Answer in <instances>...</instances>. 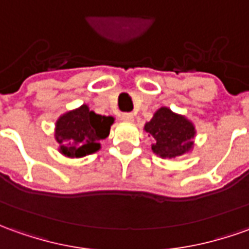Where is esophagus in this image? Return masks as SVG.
I'll return each instance as SVG.
<instances>
[{
  "instance_id": "1",
  "label": "esophagus",
  "mask_w": 249,
  "mask_h": 249,
  "mask_svg": "<svg viewBox=\"0 0 249 249\" xmlns=\"http://www.w3.org/2000/svg\"><path fill=\"white\" fill-rule=\"evenodd\" d=\"M122 121L124 122H133L134 121V115L131 114V112H123V114L121 115Z\"/></svg>"
}]
</instances>
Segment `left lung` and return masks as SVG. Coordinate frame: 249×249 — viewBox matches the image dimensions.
<instances>
[{
  "label": "left lung",
  "instance_id": "8db88e82",
  "mask_svg": "<svg viewBox=\"0 0 249 249\" xmlns=\"http://www.w3.org/2000/svg\"><path fill=\"white\" fill-rule=\"evenodd\" d=\"M145 130L154 138L152 150L162 159L178 157L193 147V123L165 107L154 114L152 121L145 124Z\"/></svg>",
  "mask_w": 249,
  "mask_h": 249
}]
</instances>
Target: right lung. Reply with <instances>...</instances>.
<instances>
[{
    "mask_svg": "<svg viewBox=\"0 0 249 249\" xmlns=\"http://www.w3.org/2000/svg\"><path fill=\"white\" fill-rule=\"evenodd\" d=\"M112 116H102L89 111L88 106L62 115L56 122L55 138L61 152L68 157H82L99 150L100 140L107 138Z\"/></svg>",
    "mask_w": 249,
    "mask_h": 249,
    "instance_id": "obj_1",
    "label": "right lung"
}]
</instances>
